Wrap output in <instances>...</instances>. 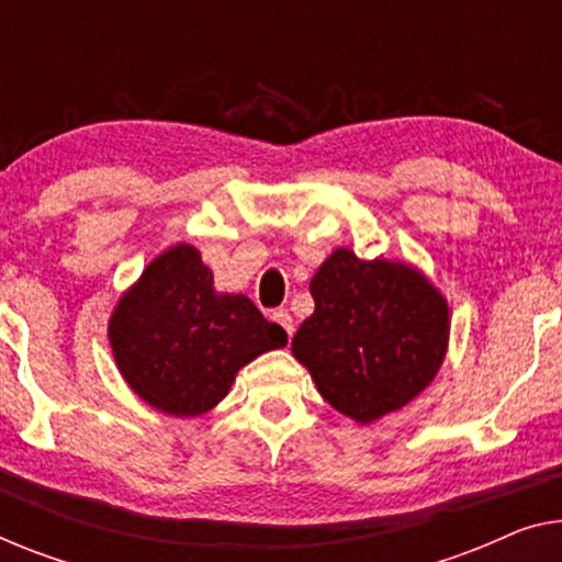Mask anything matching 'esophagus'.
<instances>
[{"mask_svg": "<svg viewBox=\"0 0 562 562\" xmlns=\"http://www.w3.org/2000/svg\"><path fill=\"white\" fill-rule=\"evenodd\" d=\"M272 321L278 323V325H282V328L288 330V335L292 338V333H295V323H292V315L288 313V310H284V307L274 310V313H272Z\"/></svg>", "mask_w": 562, "mask_h": 562, "instance_id": "obj_1", "label": "esophagus"}]
</instances>
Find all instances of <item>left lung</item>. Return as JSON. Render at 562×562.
<instances>
[{"mask_svg": "<svg viewBox=\"0 0 562 562\" xmlns=\"http://www.w3.org/2000/svg\"><path fill=\"white\" fill-rule=\"evenodd\" d=\"M310 295L315 313L292 338V356L335 412L373 424L404 408L439 373L449 305L412 265L338 247L317 267Z\"/></svg>", "mask_w": 562, "mask_h": 562, "instance_id": "1", "label": "left lung"}]
</instances>
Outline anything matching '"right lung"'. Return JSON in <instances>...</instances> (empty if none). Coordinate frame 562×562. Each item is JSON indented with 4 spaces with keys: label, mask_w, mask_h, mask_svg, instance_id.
Returning a JSON list of instances; mask_svg holds the SVG:
<instances>
[{
    "label": "right lung",
    "mask_w": 562,
    "mask_h": 562,
    "mask_svg": "<svg viewBox=\"0 0 562 562\" xmlns=\"http://www.w3.org/2000/svg\"><path fill=\"white\" fill-rule=\"evenodd\" d=\"M108 340L138 398L189 418L220 404L239 368L288 346V333L265 321L249 297L216 292L199 249L181 241L123 292Z\"/></svg>",
    "instance_id": "add662e5"
}]
</instances>
